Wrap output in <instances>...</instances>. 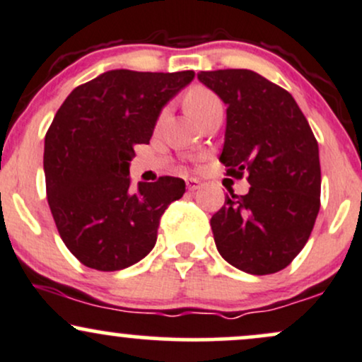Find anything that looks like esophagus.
<instances>
[{"mask_svg": "<svg viewBox=\"0 0 362 362\" xmlns=\"http://www.w3.org/2000/svg\"><path fill=\"white\" fill-rule=\"evenodd\" d=\"M185 185H187V190H189V192H194V190L201 189V180H197V178H187Z\"/></svg>", "mask_w": 362, "mask_h": 362, "instance_id": "obj_1", "label": "esophagus"}]
</instances>
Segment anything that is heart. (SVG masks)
<instances>
[{"instance_id":"heart-1","label":"heart","mask_w":362,"mask_h":362,"mask_svg":"<svg viewBox=\"0 0 362 362\" xmlns=\"http://www.w3.org/2000/svg\"><path fill=\"white\" fill-rule=\"evenodd\" d=\"M219 103L218 97L213 93V91L206 88H194L187 93L185 97V109L190 115L195 119L199 114H202L206 109Z\"/></svg>"}]
</instances>
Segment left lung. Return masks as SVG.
Segmentation results:
<instances>
[{
	"label": "left lung",
	"mask_w": 362,
	"mask_h": 362,
	"mask_svg": "<svg viewBox=\"0 0 362 362\" xmlns=\"http://www.w3.org/2000/svg\"><path fill=\"white\" fill-rule=\"evenodd\" d=\"M226 105L219 160L250 190H230L211 218L216 248L240 271L279 272L308 242L320 211L318 143L293 95L250 69L197 73Z\"/></svg>",
	"instance_id": "obj_1"
}]
</instances>
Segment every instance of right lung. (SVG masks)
<instances>
[{
    "instance_id": "obj_1",
    "label": "right lung",
    "mask_w": 362,
    "mask_h": 362,
    "mask_svg": "<svg viewBox=\"0 0 362 362\" xmlns=\"http://www.w3.org/2000/svg\"><path fill=\"white\" fill-rule=\"evenodd\" d=\"M194 71L112 69L74 88L44 143L47 201L57 231L86 267L120 271L153 250L161 214L185 182L161 177L132 189L134 144H148L161 110Z\"/></svg>"
}]
</instances>
